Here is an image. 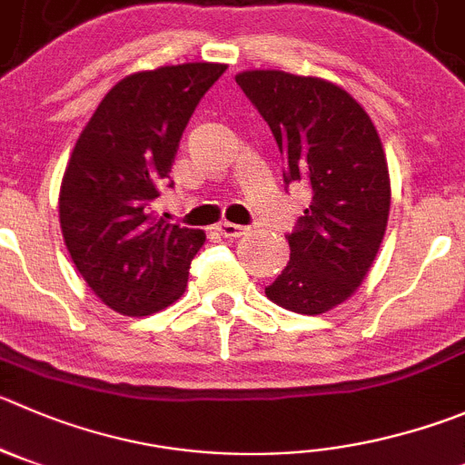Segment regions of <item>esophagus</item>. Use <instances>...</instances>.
<instances>
[{"label":"esophagus","mask_w":465,"mask_h":465,"mask_svg":"<svg viewBox=\"0 0 465 465\" xmlns=\"http://www.w3.org/2000/svg\"><path fill=\"white\" fill-rule=\"evenodd\" d=\"M218 233L224 238H241L242 233H245V229L238 227V224H232V223H220Z\"/></svg>","instance_id":"34e87169"}]
</instances>
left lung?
<instances>
[{
  "label": "left lung",
  "mask_w": 465,
  "mask_h": 465,
  "mask_svg": "<svg viewBox=\"0 0 465 465\" xmlns=\"http://www.w3.org/2000/svg\"><path fill=\"white\" fill-rule=\"evenodd\" d=\"M236 82L275 134L286 183L312 190L286 236L292 257L266 296L296 314H325L358 292L383 242L390 172L381 137L364 107L331 80L242 71Z\"/></svg>",
  "instance_id": "8db88e82"
}]
</instances>
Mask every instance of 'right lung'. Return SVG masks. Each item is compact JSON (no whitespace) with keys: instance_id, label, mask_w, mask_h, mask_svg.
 I'll list each match as a JSON object with an SVG mask.
<instances>
[{"instance_id":"obj_1","label":"right lung","mask_w":465,"mask_h":465,"mask_svg":"<svg viewBox=\"0 0 465 465\" xmlns=\"http://www.w3.org/2000/svg\"><path fill=\"white\" fill-rule=\"evenodd\" d=\"M227 64L193 62L116 82L75 142L59 223L91 292L124 316H149L183 296L202 229L155 223L151 203L169 179L181 134Z\"/></svg>"}]
</instances>
